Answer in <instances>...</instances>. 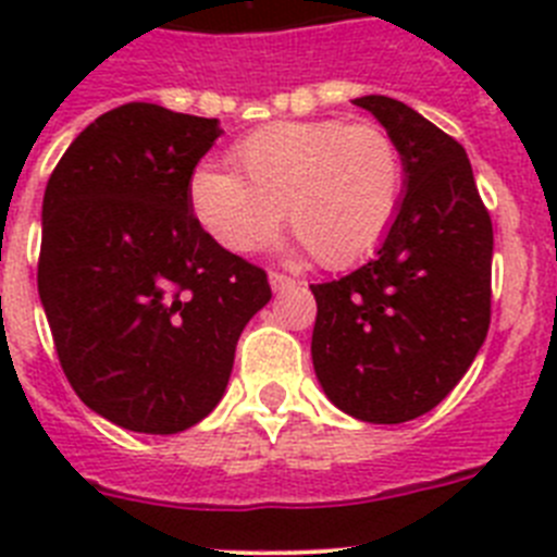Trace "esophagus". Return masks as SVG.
Returning <instances> with one entry per match:
<instances>
[{
    "label": "esophagus",
    "mask_w": 557,
    "mask_h": 557,
    "mask_svg": "<svg viewBox=\"0 0 557 557\" xmlns=\"http://www.w3.org/2000/svg\"><path fill=\"white\" fill-rule=\"evenodd\" d=\"M295 278H289V275L284 273H270V287H273V293H284V289L295 287Z\"/></svg>",
    "instance_id": "1"
}]
</instances>
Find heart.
<instances>
[{"label": "heart", "instance_id": "obj_1", "mask_svg": "<svg viewBox=\"0 0 557 557\" xmlns=\"http://www.w3.org/2000/svg\"><path fill=\"white\" fill-rule=\"evenodd\" d=\"M236 172L200 166L191 209L234 253L270 243L282 218L326 268H348L382 245L405 198V161L371 122H275L231 150Z\"/></svg>", "mask_w": 557, "mask_h": 557}]
</instances>
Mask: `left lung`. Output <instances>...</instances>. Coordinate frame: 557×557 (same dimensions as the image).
Segmentation results:
<instances>
[{"mask_svg": "<svg viewBox=\"0 0 557 557\" xmlns=\"http://www.w3.org/2000/svg\"><path fill=\"white\" fill-rule=\"evenodd\" d=\"M354 106L398 145L405 198L371 262L312 284V366L334 407L405 424L449 396L485 343L494 228L460 141L391 97Z\"/></svg>", "mask_w": 557, "mask_h": 557, "instance_id": "left-lung-1", "label": "left lung"}]
</instances>
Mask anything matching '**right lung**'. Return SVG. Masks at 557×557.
<instances>
[{
	"mask_svg": "<svg viewBox=\"0 0 557 557\" xmlns=\"http://www.w3.org/2000/svg\"><path fill=\"white\" fill-rule=\"evenodd\" d=\"M218 120L127 102L97 116L49 175L38 295L69 385L111 424L175 435L228 385L268 273L191 214Z\"/></svg>",
	"mask_w": 557,
	"mask_h": 557,
	"instance_id": "add662e5",
	"label": "right lung"
}]
</instances>
